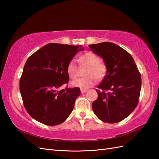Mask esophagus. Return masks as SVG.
I'll return each mask as SVG.
<instances>
[{"label":"esophagus","mask_w":159,"mask_h":159,"mask_svg":"<svg viewBox=\"0 0 159 159\" xmlns=\"http://www.w3.org/2000/svg\"><path fill=\"white\" fill-rule=\"evenodd\" d=\"M86 92H87V89H80V92H81V93H85Z\"/></svg>","instance_id":"obj_1"}]
</instances>
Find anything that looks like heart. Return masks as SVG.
I'll use <instances>...</instances> for the list:
<instances>
[{"label": "heart", "instance_id": "1", "mask_svg": "<svg viewBox=\"0 0 159 159\" xmlns=\"http://www.w3.org/2000/svg\"><path fill=\"white\" fill-rule=\"evenodd\" d=\"M80 61L83 66L88 67L85 78H79L71 81V85L80 89H87L95 85L96 79L102 80L107 74V66L100 61V57L92 52L84 54L80 57ZM67 72L71 79H74L79 74V68L76 60L72 59L67 64Z\"/></svg>", "mask_w": 159, "mask_h": 159}]
</instances>
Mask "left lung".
I'll use <instances>...</instances> for the list:
<instances>
[{"label": "left lung", "mask_w": 159, "mask_h": 159, "mask_svg": "<svg viewBox=\"0 0 159 159\" xmlns=\"http://www.w3.org/2000/svg\"><path fill=\"white\" fill-rule=\"evenodd\" d=\"M107 66V74L96 89L98 98L92 103L96 116L104 122H120L137 106L141 77L129 53L111 42L89 45ZM105 90H107L106 93Z\"/></svg>", "instance_id": "8db88e82"}]
</instances>
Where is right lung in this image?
Masks as SVG:
<instances>
[{
  "label": "right lung",
  "mask_w": 159,
  "mask_h": 159,
  "mask_svg": "<svg viewBox=\"0 0 159 159\" xmlns=\"http://www.w3.org/2000/svg\"><path fill=\"white\" fill-rule=\"evenodd\" d=\"M81 46L50 43L29 57L20 80L23 104L33 119L48 126L65 121L74 109L80 90L59 89L68 83L67 64Z\"/></svg>",
  "instance_id": "add662e5"
}]
</instances>
